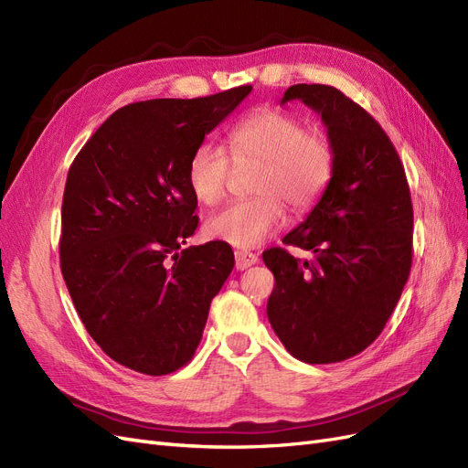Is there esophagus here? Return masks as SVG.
<instances>
[{"label":"esophagus","mask_w":468,"mask_h":468,"mask_svg":"<svg viewBox=\"0 0 468 468\" xmlns=\"http://www.w3.org/2000/svg\"><path fill=\"white\" fill-rule=\"evenodd\" d=\"M256 263H258L256 253L246 251V250H238L236 251V269H238V271H244V269L256 265Z\"/></svg>","instance_id":"1"}]
</instances>
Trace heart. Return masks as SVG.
Listing matches in <instances>:
<instances>
[{"mask_svg": "<svg viewBox=\"0 0 468 468\" xmlns=\"http://www.w3.org/2000/svg\"><path fill=\"white\" fill-rule=\"evenodd\" d=\"M220 148L203 144L187 164L191 195L205 207L224 199L230 162L258 164L251 181L256 197L236 201L207 220L210 238L238 248H253L271 236L292 212L313 208L335 174V146L320 129L279 109H261L234 124Z\"/></svg>", "mask_w": 468, "mask_h": 468, "instance_id": "1", "label": "heart"}]
</instances>
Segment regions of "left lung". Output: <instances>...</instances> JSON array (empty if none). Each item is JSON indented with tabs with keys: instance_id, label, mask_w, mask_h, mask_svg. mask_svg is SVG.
Segmentation results:
<instances>
[{
	"instance_id": "1",
	"label": "left lung",
	"mask_w": 468,
	"mask_h": 468,
	"mask_svg": "<svg viewBox=\"0 0 468 468\" xmlns=\"http://www.w3.org/2000/svg\"><path fill=\"white\" fill-rule=\"evenodd\" d=\"M335 146V174L304 222L282 242L313 251H263L275 275L267 318L282 346L304 363H337L369 347L399 303L412 267L414 210L404 165L382 126L342 91L296 83Z\"/></svg>"
}]
</instances>
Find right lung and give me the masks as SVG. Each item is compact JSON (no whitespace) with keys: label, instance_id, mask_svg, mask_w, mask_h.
<instances>
[{"label":"right lung","instance_id":"1","mask_svg":"<svg viewBox=\"0 0 468 468\" xmlns=\"http://www.w3.org/2000/svg\"><path fill=\"white\" fill-rule=\"evenodd\" d=\"M250 91L124 105L69 165L62 277L95 344L133 371L160 377L189 363L232 271L220 239L183 248L199 224L187 164Z\"/></svg>","mask_w":468,"mask_h":468}]
</instances>
